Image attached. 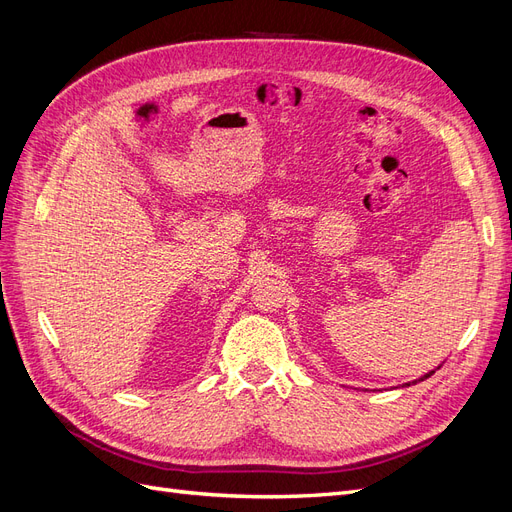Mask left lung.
Here are the masks:
<instances>
[{
	"label": "left lung",
	"instance_id": "1",
	"mask_svg": "<svg viewBox=\"0 0 512 512\" xmlns=\"http://www.w3.org/2000/svg\"><path fill=\"white\" fill-rule=\"evenodd\" d=\"M432 374H434V370H432V372H430V374H425V376H421V378H419V381H425V378H430V376H432ZM419 381H415V383H419Z\"/></svg>",
	"mask_w": 512,
	"mask_h": 512
}]
</instances>
